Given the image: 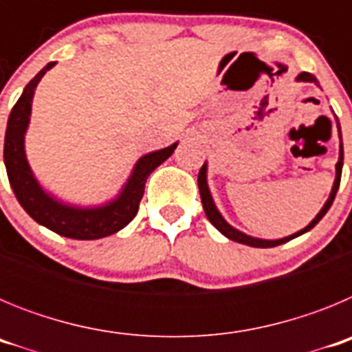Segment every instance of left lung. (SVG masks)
<instances>
[{
	"label": "left lung",
	"mask_w": 352,
	"mask_h": 352,
	"mask_svg": "<svg viewBox=\"0 0 352 352\" xmlns=\"http://www.w3.org/2000/svg\"><path fill=\"white\" fill-rule=\"evenodd\" d=\"M296 80H303V82H314V84H317V86H319V82H317L316 77H314L312 74H309V72H301L300 76L296 77ZM337 126H338V135H340V139H342L340 125H338V120H337ZM342 166H344V146H342V142H340V155H338V162H337V176H335V183H333V188H331V194H329L328 201H326V203H324V206H322V210L316 214V219H314L312 222L309 223V226L305 227V229H301V231L294 232V234H291V236H285V238H280V239H261V238H254V236L245 234V232L238 231V229H234V227L229 226V223L226 222V219H223L222 214H220V211L217 210V206H214L213 197H211L210 188H208V178H206L208 166H206V164H204V166L201 167V170H199L197 185H199V192H201V201H203V208H204V213H206L208 220H210V222L213 223V226L217 227V229H219V231L222 232L223 236H226V238L232 239V241H238V243L248 245V247L272 248V247H276V245L285 243V241H289V239L298 238V236L305 234V232L310 231V229H312V227L316 226V223L319 222V220H321L322 217H324L326 211H328L329 208H331V204H333L335 195H337L338 186H340Z\"/></svg>",
	"instance_id": "1"
}]
</instances>
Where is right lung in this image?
Segmentation results:
<instances>
[{"label":"right lung","instance_id":"right-lung-1","mask_svg":"<svg viewBox=\"0 0 352 352\" xmlns=\"http://www.w3.org/2000/svg\"><path fill=\"white\" fill-rule=\"evenodd\" d=\"M54 65V61L45 65L26 84L23 95L8 116L5 149H3L8 182H10L19 204L40 226L47 227L56 234L72 239L105 238L132 222L133 217L138 214L139 203L144 194L146 179L162 162H166L174 153L178 142L139 158L129 182L121 188L120 195L102 206L79 208L54 199L36 182L35 174L28 164L26 151H24V135H26L28 125H30L31 102H33L36 84L45 76V72L51 70Z\"/></svg>","mask_w":352,"mask_h":352}]
</instances>
